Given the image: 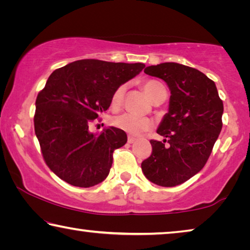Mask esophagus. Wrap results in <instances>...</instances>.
<instances>
[{
	"label": "esophagus",
	"mask_w": 250,
	"mask_h": 250,
	"mask_svg": "<svg viewBox=\"0 0 250 250\" xmlns=\"http://www.w3.org/2000/svg\"><path fill=\"white\" fill-rule=\"evenodd\" d=\"M135 140H137V139L132 137V135H129V137H128V143H133Z\"/></svg>",
	"instance_id": "obj_1"
}]
</instances>
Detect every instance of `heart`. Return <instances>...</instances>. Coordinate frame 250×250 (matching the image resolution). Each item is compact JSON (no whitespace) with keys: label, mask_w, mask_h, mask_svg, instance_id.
<instances>
[{"label":"heart","mask_w":250,"mask_h":250,"mask_svg":"<svg viewBox=\"0 0 250 250\" xmlns=\"http://www.w3.org/2000/svg\"><path fill=\"white\" fill-rule=\"evenodd\" d=\"M142 88L150 100L154 104H159L163 101L167 97V89L162 83L156 82V80H145L142 83ZM125 94V84H120L116 88L111 97V105L113 108H119L124 103ZM113 125L125 132L131 135L140 134L145 131L149 130L152 126V121L149 118L137 117L130 113H124V115L117 116L112 120Z\"/></svg>","instance_id":"b5f03b06"}]
</instances>
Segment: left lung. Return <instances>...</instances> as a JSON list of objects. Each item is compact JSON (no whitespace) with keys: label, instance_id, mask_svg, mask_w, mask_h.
Wrapping results in <instances>:
<instances>
[{"label":"left lung","instance_id":"obj_1","mask_svg":"<svg viewBox=\"0 0 250 250\" xmlns=\"http://www.w3.org/2000/svg\"><path fill=\"white\" fill-rule=\"evenodd\" d=\"M146 75L163 79L171 90L170 108L151 140L152 153L141 163L152 183L176 186L200 172L221 133L224 111L215 83L202 71L176 62L149 66Z\"/></svg>","mask_w":250,"mask_h":250}]
</instances>
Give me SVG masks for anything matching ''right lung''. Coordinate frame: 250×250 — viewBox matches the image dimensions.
<instances>
[{
    "instance_id": "1",
    "label": "right lung",
    "mask_w": 250,
    "mask_h": 250,
    "mask_svg": "<svg viewBox=\"0 0 250 250\" xmlns=\"http://www.w3.org/2000/svg\"><path fill=\"white\" fill-rule=\"evenodd\" d=\"M145 67L82 59L49 76L37 95L34 128L45 163L59 179L90 188L108 176L113 151L125 145L126 133L107 126L95 135L89 125L110 107L116 88Z\"/></svg>"
}]
</instances>
